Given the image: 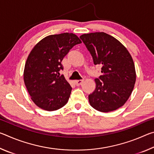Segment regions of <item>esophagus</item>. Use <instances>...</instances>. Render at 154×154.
Listing matches in <instances>:
<instances>
[{"instance_id": "1", "label": "esophagus", "mask_w": 154, "mask_h": 154, "mask_svg": "<svg viewBox=\"0 0 154 154\" xmlns=\"http://www.w3.org/2000/svg\"><path fill=\"white\" fill-rule=\"evenodd\" d=\"M83 82V79H79V80H76L75 81V83H76L77 85H82V83Z\"/></svg>"}]
</instances>
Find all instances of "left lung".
Instances as JSON below:
<instances>
[{
    "label": "left lung",
    "mask_w": 154,
    "mask_h": 154,
    "mask_svg": "<svg viewBox=\"0 0 154 154\" xmlns=\"http://www.w3.org/2000/svg\"><path fill=\"white\" fill-rule=\"evenodd\" d=\"M80 38L94 64L102 65L103 75L95 79L96 89L88 96L90 105L100 112L116 110L128 99L136 82L132 56L118 40L106 33L84 34Z\"/></svg>",
    "instance_id": "8db88e82"
}]
</instances>
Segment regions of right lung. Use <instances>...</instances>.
<instances>
[{
    "label": "right lung",
    "mask_w": 154,
    "mask_h": 154,
    "mask_svg": "<svg viewBox=\"0 0 154 154\" xmlns=\"http://www.w3.org/2000/svg\"><path fill=\"white\" fill-rule=\"evenodd\" d=\"M82 43L77 35L62 33L46 36L30 51L25 64L24 81L31 99L45 111H56L67 103L72 88L64 75L61 62L70 49Z\"/></svg>",
    "instance_id": "right-lung-1"
}]
</instances>
